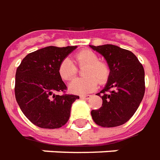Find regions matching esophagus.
<instances>
[{
  "mask_svg": "<svg viewBox=\"0 0 160 160\" xmlns=\"http://www.w3.org/2000/svg\"><path fill=\"white\" fill-rule=\"evenodd\" d=\"M91 97H92L91 95H82V96H80V98H81L87 99V100H88V99L91 98Z\"/></svg>",
  "mask_w": 160,
  "mask_h": 160,
  "instance_id": "34e87169",
  "label": "esophagus"
}]
</instances>
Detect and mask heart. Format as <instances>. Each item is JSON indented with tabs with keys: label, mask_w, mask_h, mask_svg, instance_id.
I'll list each match as a JSON object with an SVG mask.
<instances>
[{
	"label": "heart",
	"mask_w": 160,
	"mask_h": 160,
	"mask_svg": "<svg viewBox=\"0 0 160 160\" xmlns=\"http://www.w3.org/2000/svg\"><path fill=\"white\" fill-rule=\"evenodd\" d=\"M75 62L82 70L84 78H75L69 83V90L74 94L84 95L90 93L98 86V82L104 83L110 76V69L106 63L99 61L98 55L90 49L79 51L74 56ZM58 72L62 79L69 81L75 77L78 68L73 61L66 57L59 64Z\"/></svg>",
	"instance_id": "obj_1"
}]
</instances>
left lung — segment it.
Wrapping results in <instances>:
<instances>
[{
    "instance_id": "obj_1",
    "label": "left lung",
    "mask_w": 160,
    "mask_h": 160,
    "mask_svg": "<svg viewBox=\"0 0 160 160\" xmlns=\"http://www.w3.org/2000/svg\"><path fill=\"white\" fill-rule=\"evenodd\" d=\"M107 62L110 76L101 95L102 106L92 110L91 117L102 127L126 123L136 112L145 95V70L132 51L112 44L90 45Z\"/></svg>"
}]
</instances>
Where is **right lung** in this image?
<instances>
[{
	"mask_svg": "<svg viewBox=\"0 0 160 160\" xmlns=\"http://www.w3.org/2000/svg\"><path fill=\"white\" fill-rule=\"evenodd\" d=\"M77 48L48 46L41 48L27 55L16 69V102L28 119L38 127L60 128L69 120L71 105L79 97L56 94L67 88L58 68Z\"/></svg>",
	"mask_w": 160,
	"mask_h": 160,
	"instance_id": "add662e5",
	"label": "right lung"
}]
</instances>
